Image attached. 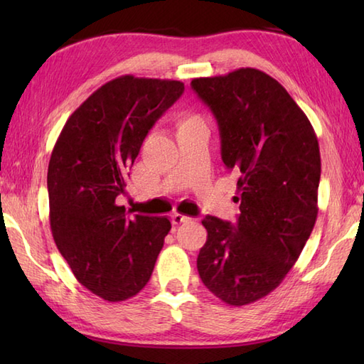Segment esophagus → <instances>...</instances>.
Segmentation results:
<instances>
[{
    "instance_id": "esophagus-1",
    "label": "esophagus",
    "mask_w": 364,
    "mask_h": 364,
    "mask_svg": "<svg viewBox=\"0 0 364 364\" xmlns=\"http://www.w3.org/2000/svg\"><path fill=\"white\" fill-rule=\"evenodd\" d=\"M191 218H188V215H183L180 213H173L172 214V223L173 225H180V223H184V222H189Z\"/></svg>"
}]
</instances>
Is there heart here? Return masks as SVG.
<instances>
[{
	"instance_id": "b5f03b06",
	"label": "heart",
	"mask_w": 364,
	"mask_h": 364,
	"mask_svg": "<svg viewBox=\"0 0 364 364\" xmlns=\"http://www.w3.org/2000/svg\"><path fill=\"white\" fill-rule=\"evenodd\" d=\"M197 122H202V120L197 117V115L180 114V115H178V119H176V127H178V129H181V128H186V127L194 125V123H197Z\"/></svg>"
}]
</instances>
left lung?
<instances>
[{"label":"left lung","instance_id":"1","mask_svg":"<svg viewBox=\"0 0 364 364\" xmlns=\"http://www.w3.org/2000/svg\"><path fill=\"white\" fill-rule=\"evenodd\" d=\"M218 120L223 164L237 176L236 223L206 215L198 275L228 305L272 292L296 264L318 218L321 153L305 112L272 76L237 68L196 78Z\"/></svg>","mask_w":364,"mask_h":364}]
</instances>
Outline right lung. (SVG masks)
I'll return each instance as SVG.
<instances>
[{"label":"right lung","mask_w":364,"mask_h":364,"mask_svg":"<svg viewBox=\"0 0 364 364\" xmlns=\"http://www.w3.org/2000/svg\"><path fill=\"white\" fill-rule=\"evenodd\" d=\"M183 92L181 81L119 76L68 117L53 149L46 183L54 242L76 280L107 301L149 283L172 228L167 218H129L115 200L144 139Z\"/></svg>","instance_id":"obj_1"}]
</instances>
